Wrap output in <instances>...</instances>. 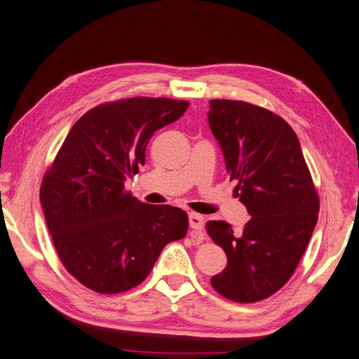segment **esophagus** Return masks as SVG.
I'll list each match as a JSON object with an SVG mask.
<instances>
[{"instance_id":"34e87169","label":"esophagus","mask_w":359,"mask_h":359,"mask_svg":"<svg viewBox=\"0 0 359 359\" xmlns=\"http://www.w3.org/2000/svg\"><path fill=\"white\" fill-rule=\"evenodd\" d=\"M205 224L203 215H200L197 212H189V226L194 231H202Z\"/></svg>"}]
</instances>
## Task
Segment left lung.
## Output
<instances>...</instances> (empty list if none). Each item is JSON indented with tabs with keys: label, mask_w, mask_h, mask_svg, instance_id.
<instances>
[{
	"label": "left lung",
	"mask_w": 359,
	"mask_h": 359,
	"mask_svg": "<svg viewBox=\"0 0 359 359\" xmlns=\"http://www.w3.org/2000/svg\"><path fill=\"white\" fill-rule=\"evenodd\" d=\"M210 105V128L251 215L241 232L223 220L206 223L228 257L211 285L232 302L255 303L292 277L318 220L320 200L299 140L285 119L241 101Z\"/></svg>",
	"instance_id": "left-lung-1"
}]
</instances>
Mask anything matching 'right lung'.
Returning a JSON list of instances; mask_svg holds the SVG:
<instances>
[{"instance_id":"add662e5","label":"right lung","mask_w":359,"mask_h":359,"mask_svg":"<svg viewBox=\"0 0 359 359\" xmlns=\"http://www.w3.org/2000/svg\"><path fill=\"white\" fill-rule=\"evenodd\" d=\"M187 101L131 97L102 104L73 125L46 172L41 206L65 269L99 294L140 285L162 249L187 236L188 215L125 191L145 163L154 131L176 122Z\"/></svg>"}]
</instances>
